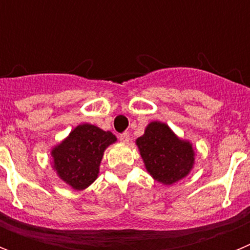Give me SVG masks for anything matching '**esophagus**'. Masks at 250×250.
<instances>
[{"instance_id": "esophagus-1", "label": "esophagus", "mask_w": 250, "mask_h": 250, "mask_svg": "<svg viewBox=\"0 0 250 250\" xmlns=\"http://www.w3.org/2000/svg\"><path fill=\"white\" fill-rule=\"evenodd\" d=\"M119 140H120L123 144H127L130 141V134L129 132H123V134L119 135Z\"/></svg>"}]
</instances>
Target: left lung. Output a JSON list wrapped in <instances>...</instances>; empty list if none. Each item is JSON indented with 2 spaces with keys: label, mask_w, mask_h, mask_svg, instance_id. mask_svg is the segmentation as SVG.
<instances>
[{
  "label": "left lung",
  "mask_w": 250,
  "mask_h": 250,
  "mask_svg": "<svg viewBox=\"0 0 250 250\" xmlns=\"http://www.w3.org/2000/svg\"><path fill=\"white\" fill-rule=\"evenodd\" d=\"M136 145L150 175L165 185L185 178L194 165L190 143L180 140L167 125L159 121L147 125Z\"/></svg>",
  "instance_id": "obj_1"
}]
</instances>
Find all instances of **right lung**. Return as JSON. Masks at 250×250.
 <instances>
[{
  "mask_svg": "<svg viewBox=\"0 0 250 250\" xmlns=\"http://www.w3.org/2000/svg\"><path fill=\"white\" fill-rule=\"evenodd\" d=\"M115 141L110 131L90 124L79 125L51 152L54 167L66 184L83 190L98 178L104 151Z\"/></svg>",
  "mask_w": 250,
  "mask_h": 250,
  "instance_id": "right-lung-1",
  "label": "right lung"
}]
</instances>
